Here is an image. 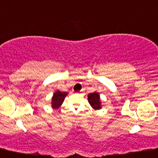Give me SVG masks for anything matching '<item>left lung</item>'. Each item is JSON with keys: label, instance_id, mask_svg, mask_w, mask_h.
<instances>
[{"label": "left lung", "instance_id": "1", "mask_svg": "<svg viewBox=\"0 0 158 158\" xmlns=\"http://www.w3.org/2000/svg\"><path fill=\"white\" fill-rule=\"evenodd\" d=\"M88 103L91 107L95 110H99L101 109V101L100 95L98 92H94L88 95Z\"/></svg>", "mask_w": 158, "mask_h": 158}]
</instances>
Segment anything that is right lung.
<instances>
[{
  "instance_id": "obj_1",
  "label": "right lung",
  "mask_w": 158,
  "mask_h": 158,
  "mask_svg": "<svg viewBox=\"0 0 158 158\" xmlns=\"http://www.w3.org/2000/svg\"><path fill=\"white\" fill-rule=\"evenodd\" d=\"M68 93L67 92H62L60 90H57L55 92L52 97L51 101V106L54 109H57L61 106L62 103L65 98V97L68 96Z\"/></svg>"
}]
</instances>
